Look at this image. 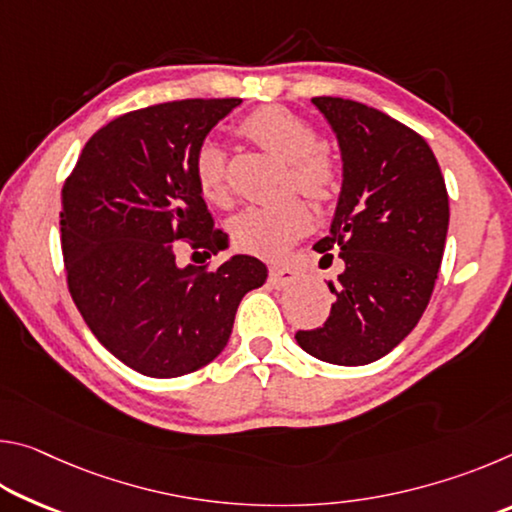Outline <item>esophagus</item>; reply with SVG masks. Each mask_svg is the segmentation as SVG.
Returning a JSON list of instances; mask_svg holds the SVG:
<instances>
[{
  "label": "esophagus",
  "instance_id": "obj_1",
  "mask_svg": "<svg viewBox=\"0 0 512 512\" xmlns=\"http://www.w3.org/2000/svg\"><path fill=\"white\" fill-rule=\"evenodd\" d=\"M296 280H298V273L289 266L275 264V266H271V271H268V282H271L275 289L289 287V284H293Z\"/></svg>",
  "mask_w": 512,
  "mask_h": 512
}]
</instances>
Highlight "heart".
<instances>
[{"instance_id":"heart-1","label":"heart","mask_w":512,"mask_h":512,"mask_svg":"<svg viewBox=\"0 0 512 512\" xmlns=\"http://www.w3.org/2000/svg\"><path fill=\"white\" fill-rule=\"evenodd\" d=\"M239 133L264 151L289 162V180L300 194L314 201H329L339 187V167L332 155L320 149V137L307 119L280 106L250 112L241 119ZM194 183L207 203L221 205L228 198L225 153L214 140L198 144L192 162ZM311 214L302 201L282 205L246 207L230 223L235 244L246 253L273 257L280 255L293 239L307 232Z\"/></svg>"}]
</instances>
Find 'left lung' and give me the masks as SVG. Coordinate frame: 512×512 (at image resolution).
<instances>
[{
	"instance_id": "8db88e82",
	"label": "left lung",
	"mask_w": 512,
	"mask_h": 512,
	"mask_svg": "<svg viewBox=\"0 0 512 512\" xmlns=\"http://www.w3.org/2000/svg\"><path fill=\"white\" fill-rule=\"evenodd\" d=\"M343 155V187L332 230L314 246L343 259L334 305L302 350L336 366H366L418 325L436 284L449 225V198L424 137L366 103L314 97Z\"/></svg>"
}]
</instances>
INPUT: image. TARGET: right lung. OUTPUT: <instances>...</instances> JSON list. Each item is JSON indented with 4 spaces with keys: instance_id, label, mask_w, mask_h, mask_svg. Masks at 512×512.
<instances>
[{
    "instance_id": "add662e5",
    "label": "right lung",
    "mask_w": 512,
    "mask_h": 512,
    "mask_svg": "<svg viewBox=\"0 0 512 512\" xmlns=\"http://www.w3.org/2000/svg\"><path fill=\"white\" fill-rule=\"evenodd\" d=\"M239 103L183 99L126 112L90 137L63 185L60 244L74 305L103 348L146 377L189 375L219 357L241 298L266 280L250 255L214 268L176 262L178 241L205 257L228 244L192 162Z\"/></svg>"
}]
</instances>
